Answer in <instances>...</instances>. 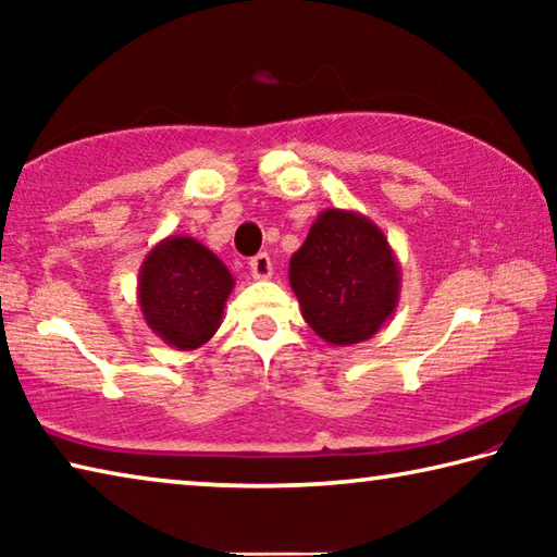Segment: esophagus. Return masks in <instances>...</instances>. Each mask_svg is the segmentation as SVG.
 <instances>
[{
	"instance_id": "34e87169",
	"label": "esophagus",
	"mask_w": 557,
	"mask_h": 557,
	"mask_svg": "<svg viewBox=\"0 0 557 557\" xmlns=\"http://www.w3.org/2000/svg\"><path fill=\"white\" fill-rule=\"evenodd\" d=\"M250 272H252V277H256V280L272 277V260H270L268 252H260V256L250 260Z\"/></svg>"
}]
</instances>
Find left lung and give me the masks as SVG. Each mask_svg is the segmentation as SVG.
<instances>
[{
  "instance_id": "8db88e82",
  "label": "left lung",
  "mask_w": 557,
  "mask_h": 557,
  "mask_svg": "<svg viewBox=\"0 0 557 557\" xmlns=\"http://www.w3.org/2000/svg\"><path fill=\"white\" fill-rule=\"evenodd\" d=\"M289 285L319 338L351 346L379 334L398 309L400 262L363 213L324 209L289 260Z\"/></svg>"
}]
</instances>
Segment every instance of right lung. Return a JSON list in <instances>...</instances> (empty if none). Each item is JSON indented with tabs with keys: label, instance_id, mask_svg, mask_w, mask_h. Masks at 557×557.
Here are the masks:
<instances>
[{
	"label": "right lung",
	"instance_id": "add662e5",
	"mask_svg": "<svg viewBox=\"0 0 557 557\" xmlns=\"http://www.w3.org/2000/svg\"><path fill=\"white\" fill-rule=\"evenodd\" d=\"M235 280L213 250L191 235H166L147 252L137 277V305L147 326L194 351L219 332Z\"/></svg>",
	"mask_w": 557,
	"mask_h": 557
}]
</instances>
